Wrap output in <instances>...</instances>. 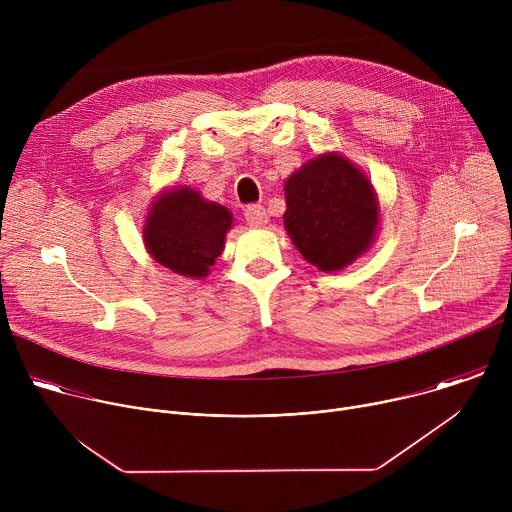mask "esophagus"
Instances as JSON below:
<instances>
[{
    "mask_svg": "<svg viewBox=\"0 0 512 512\" xmlns=\"http://www.w3.org/2000/svg\"><path fill=\"white\" fill-rule=\"evenodd\" d=\"M245 221L251 227H263L267 223V212L261 204H251L245 208Z\"/></svg>",
    "mask_w": 512,
    "mask_h": 512,
    "instance_id": "esophagus-1",
    "label": "esophagus"
}]
</instances>
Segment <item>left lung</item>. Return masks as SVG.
Returning a JSON list of instances; mask_svg holds the SVG:
<instances>
[{"mask_svg":"<svg viewBox=\"0 0 512 512\" xmlns=\"http://www.w3.org/2000/svg\"><path fill=\"white\" fill-rule=\"evenodd\" d=\"M283 225L296 249L322 271H338L373 243L379 204L371 182L336 154L285 180Z\"/></svg>","mask_w":512,"mask_h":512,"instance_id":"left-lung-1","label":"left lung"}]
</instances>
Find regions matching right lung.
Here are the masks:
<instances>
[{
	"label": "right lung",
	"instance_id": "right-lung-1",
	"mask_svg": "<svg viewBox=\"0 0 512 512\" xmlns=\"http://www.w3.org/2000/svg\"><path fill=\"white\" fill-rule=\"evenodd\" d=\"M233 214L196 190L164 192L145 221L143 239L150 255L164 267L186 277L208 275L210 265L225 249Z\"/></svg>",
	"mask_w": 512,
	"mask_h": 512
}]
</instances>
